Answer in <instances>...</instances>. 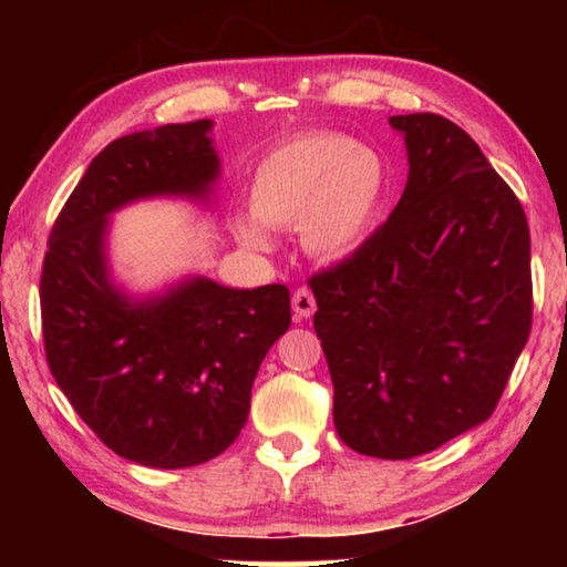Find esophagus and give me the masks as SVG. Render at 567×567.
I'll return each instance as SVG.
<instances>
[{
	"mask_svg": "<svg viewBox=\"0 0 567 567\" xmlns=\"http://www.w3.org/2000/svg\"><path fill=\"white\" fill-rule=\"evenodd\" d=\"M291 307H293V317H297V320H307V317H312L317 309L315 293L309 291L307 286H301V289L291 293Z\"/></svg>",
	"mask_w": 567,
	"mask_h": 567,
	"instance_id": "1",
	"label": "esophagus"
}]
</instances>
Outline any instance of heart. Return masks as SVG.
Instances as JSON below:
<instances>
[{
    "label": "heart",
    "mask_w": 567,
    "mask_h": 567,
    "mask_svg": "<svg viewBox=\"0 0 567 567\" xmlns=\"http://www.w3.org/2000/svg\"><path fill=\"white\" fill-rule=\"evenodd\" d=\"M386 193L390 175L374 150L343 134L315 131L289 138L260 159L250 208L266 227H299L301 243L312 255L338 258L369 237ZM257 223L239 219L235 231L245 245L266 247V231Z\"/></svg>",
    "instance_id": "b5f03b06"
}]
</instances>
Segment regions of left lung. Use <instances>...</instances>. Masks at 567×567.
<instances>
[{"label":"left lung","mask_w":567,"mask_h":567,"mask_svg":"<svg viewBox=\"0 0 567 567\" xmlns=\"http://www.w3.org/2000/svg\"><path fill=\"white\" fill-rule=\"evenodd\" d=\"M408 185L382 227L309 278L353 452L429 454L493 415L532 330L529 224L480 146L444 115H392Z\"/></svg>","instance_id":"left-lung-1"}]
</instances>
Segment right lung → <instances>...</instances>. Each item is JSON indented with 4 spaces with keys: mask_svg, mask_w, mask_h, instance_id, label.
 I'll list each match as a JSON object with an SVG mask.
<instances>
[{
    "mask_svg": "<svg viewBox=\"0 0 567 567\" xmlns=\"http://www.w3.org/2000/svg\"><path fill=\"white\" fill-rule=\"evenodd\" d=\"M214 123H167L115 138L61 208L41 274L45 361L95 436L144 467H196L243 431L270 346L289 330L284 284L227 289L188 278L134 301L111 281L107 216L152 196L206 198Z\"/></svg>",
    "mask_w": 567,
    "mask_h": 567,
    "instance_id": "1",
    "label": "right lung"
}]
</instances>
